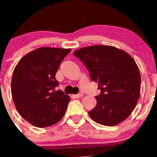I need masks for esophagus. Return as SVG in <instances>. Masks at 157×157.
Listing matches in <instances>:
<instances>
[{
    "label": "esophagus",
    "mask_w": 157,
    "mask_h": 157,
    "mask_svg": "<svg viewBox=\"0 0 157 157\" xmlns=\"http://www.w3.org/2000/svg\"><path fill=\"white\" fill-rule=\"evenodd\" d=\"M83 96V94H76V95H73V97H75V98H80V97H82Z\"/></svg>",
    "instance_id": "1"
}]
</instances>
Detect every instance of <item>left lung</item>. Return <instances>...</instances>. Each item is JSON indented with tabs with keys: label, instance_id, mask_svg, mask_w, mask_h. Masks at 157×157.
<instances>
[{
	"label": "left lung",
	"instance_id": "obj_1",
	"mask_svg": "<svg viewBox=\"0 0 157 157\" xmlns=\"http://www.w3.org/2000/svg\"><path fill=\"white\" fill-rule=\"evenodd\" d=\"M101 90L91 119L101 125H117L130 115L140 93V70L133 57L113 46L95 45L74 51Z\"/></svg>",
	"mask_w": 157,
	"mask_h": 157
}]
</instances>
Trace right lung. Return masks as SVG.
I'll list each match as a JSON object with an SVG mask.
<instances>
[{"label": "right lung", "mask_w": 157, "mask_h": 157, "mask_svg": "<svg viewBox=\"0 0 157 157\" xmlns=\"http://www.w3.org/2000/svg\"><path fill=\"white\" fill-rule=\"evenodd\" d=\"M71 49L37 48L22 57L15 67L11 94L16 109L36 127H48L63 118L71 98L60 90L55 75Z\"/></svg>", "instance_id": "right-lung-1"}]
</instances>
